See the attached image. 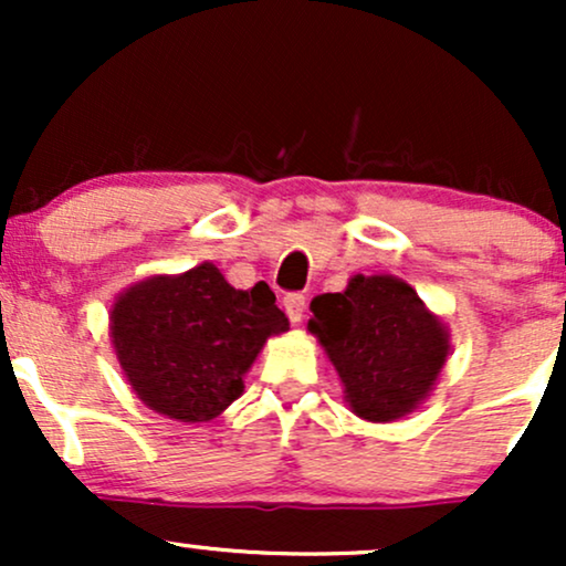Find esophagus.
I'll return each mask as SVG.
<instances>
[{
  "instance_id": "obj_1",
  "label": "esophagus",
  "mask_w": 566,
  "mask_h": 566,
  "mask_svg": "<svg viewBox=\"0 0 566 566\" xmlns=\"http://www.w3.org/2000/svg\"><path fill=\"white\" fill-rule=\"evenodd\" d=\"M284 311H287L290 322L297 324L303 319V311H305V297L301 292H292V295L284 297Z\"/></svg>"
}]
</instances>
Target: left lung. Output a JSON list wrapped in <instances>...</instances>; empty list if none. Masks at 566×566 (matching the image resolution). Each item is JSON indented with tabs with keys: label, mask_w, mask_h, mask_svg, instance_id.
Masks as SVG:
<instances>
[{
	"label": "left lung",
	"mask_w": 566,
	"mask_h": 566,
	"mask_svg": "<svg viewBox=\"0 0 566 566\" xmlns=\"http://www.w3.org/2000/svg\"><path fill=\"white\" fill-rule=\"evenodd\" d=\"M308 329L319 337L359 418L388 423L431 394L450 335L401 279L356 274L343 292L311 301Z\"/></svg>",
	"instance_id": "obj_1"
}]
</instances>
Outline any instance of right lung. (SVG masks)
Segmentation results:
<instances>
[{
	"label": "right lung",
	"instance_id": "right-lung-1",
	"mask_svg": "<svg viewBox=\"0 0 566 566\" xmlns=\"http://www.w3.org/2000/svg\"><path fill=\"white\" fill-rule=\"evenodd\" d=\"M290 329L269 284L237 290L212 263L151 276L116 297L112 343L146 407L180 423L218 418L271 335Z\"/></svg>",
	"mask_w": 566,
	"mask_h": 566
}]
</instances>
